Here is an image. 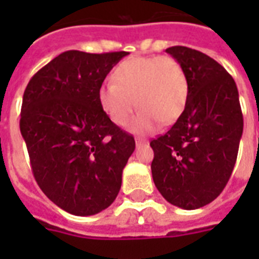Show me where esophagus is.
<instances>
[{"label": "esophagus", "instance_id": "esophagus-1", "mask_svg": "<svg viewBox=\"0 0 259 259\" xmlns=\"http://www.w3.org/2000/svg\"><path fill=\"white\" fill-rule=\"evenodd\" d=\"M136 145H137V148L138 146L148 145V141H146V140H141V138H137V140H136Z\"/></svg>", "mask_w": 259, "mask_h": 259}]
</instances>
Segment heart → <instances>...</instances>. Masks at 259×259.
I'll return each instance as SVG.
<instances>
[{"mask_svg": "<svg viewBox=\"0 0 259 259\" xmlns=\"http://www.w3.org/2000/svg\"><path fill=\"white\" fill-rule=\"evenodd\" d=\"M113 78L99 87L98 99L117 126L127 125L136 105L140 107L132 123L136 133L154 132L161 122L173 123L184 111L188 80L184 68L173 58L125 59L114 70Z\"/></svg>", "mask_w": 259, "mask_h": 259, "instance_id": "b5f03b06", "label": "heart"}]
</instances>
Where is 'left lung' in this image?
<instances>
[{
  "label": "left lung",
  "instance_id": "obj_1",
  "mask_svg": "<svg viewBox=\"0 0 259 259\" xmlns=\"http://www.w3.org/2000/svg\"><path fill=\"white\" fill-rule=\"evenodd\" d=\"M184 68V111L164 136L150 142L152 176L166 201L196 209L215 200L237 161L243 132L239 94L233 76L212 58L187 47L165 50Z\"/></svg>",
  "mask_w": 259,
  "mask_h": 259
}]
</instances>
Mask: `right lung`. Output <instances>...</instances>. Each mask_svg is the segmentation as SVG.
I'll return each instance as SVG.
<instances>
[{
  "label": "right lung",
  "instance_id": "right-lung-1",
  "mask_svg": "<svg viewBox=\"0 0 259 259\" xmlns=\"http://www.w3.org/2000/svg\"><path fill=\"white\" fill-rule=\"evenodd\" d=\"M129 52L67 51L30 79L20 130L32 172L47 197L67 212L90 217L109 207L136 148L99 105L98 91Z\"/></svg>",
  "mask_w": 259,
  "mask_h": 259
}]
</instances>
